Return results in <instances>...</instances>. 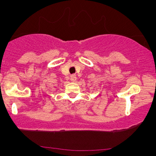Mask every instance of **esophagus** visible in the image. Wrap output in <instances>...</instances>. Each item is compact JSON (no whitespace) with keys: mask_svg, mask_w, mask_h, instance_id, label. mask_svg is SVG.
I'll return each mask as SVG.
<instances>
[{"mask_svg":"<svg viewBox=\"0 0 156 156\" xmlns=\"http://www.w3.org/2000/svg\"><path fill=\"white\" fill-rule=\"evenodd\" d=\"M76 79H77L76 75H71V77H70L71 81H72V82H75V81H76Z\"/></svg>","mask_w":156,"mask_h":156,"instance_id":"obj_1","label":"esophagus"}]
</instances>
